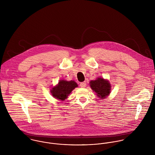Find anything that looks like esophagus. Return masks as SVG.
<instances>
[{
  "instance_id": "34e87169",
  "label": "esophagus",
  "mask_w": 155,
  "mask_h": 155,
  "mask_svg": "<svg viewBox=\"0 0 155 155\" xmlns=\"http://www.w3.org/2000/svg\"><path fill=\"white\" fill-rule=\"evenodd\" d=\"M87 84H86V82H81L80 84V86L82 87V88H85L86 87Z\"/></svg>"
}]
</instances>
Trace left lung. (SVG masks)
<instances>
[{"label": "left lung", "instance_id": "8db88e82", "mask_svg": "<svg viewBox=\"0 0 155 155\" xmlns=\"http://www.w3.org/2000/svg\"><path fill=\"white\" fill-rule=\"evenodd\" d=\"M89 84L93 91L101 99L106 98L110 93V84L107 80L102 78H98L94 81H91Z\"/></svg>", "mask_w": 155, "mask_h": 155}]
</instances>
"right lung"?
Instances as JSON below:
<instances>
[{"label": "right lung", "mask_w": 155, "mask_h": 155, "mask_svg": "<svg viewBox=\"0 0 155 155\" xmlns=\"http://www.w3.org/2000/svg\"><path fill=\"white\" fill-rule=\"evenodd\" d=\"M78 87V84L74 81L61 80L56 86L51 89V93L55 98L64 101L71 91Z\"/></svg>", "instance_id": "add662e5"}]
</instances>
